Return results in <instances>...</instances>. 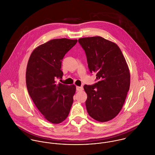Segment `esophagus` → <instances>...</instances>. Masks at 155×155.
<instances>
[{"instance_id": "1", "label": "esophagus", "mask_w": 155, "mask_h": 155, "mask_svg": "<svg viewBox=\"0 0 155 155\" xmlns=\"http://www.w3.org/2000/svg\"><path fill=\"white\" fill-rule=\"evenodd\" d=\"M76 89L78 91H81L83 90V86H77Z\"/></svg>"}]
</instances>
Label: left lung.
I'll return each mask as SVG.
<instances>
[{
    "label": "left lung",
    "instance_id": "8db88e82",
    "mask_svg": "<svg viewBox=\"0 0 155 155\" xmlns=\"http://www.w3.org/2000/svg\"><path fill=\"white\" fill-rule=\"evenodd\" d=\"M91 72L98 82L84 86L88 114L100 122L114 118L121 110L130 88V75L119 46L100 36L80 38Z\"/></svg>",
    "mask_w": 155,
    "mask_h": 155
}]
</instances>
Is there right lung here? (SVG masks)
<instances>
[{
    "instance_id": "1",
    "label": "right lung",
    "mask_w": 155,
    "mask_h": 155,
    "mask_svg": "<svg viewBox=\"0 0 155 155\" xmlns=\"http://www.w3.org/2000/svg\"><path fill=\"white\" fill-rule=\"evenodd\" d=\"M77 40L66 38L51 40L37 46L31 53L26 67L28 93L44 118L59 124L68 117L73 103L76 86L57 84L62 78L61 61Z\"/></svg>"
}]
</instances>
